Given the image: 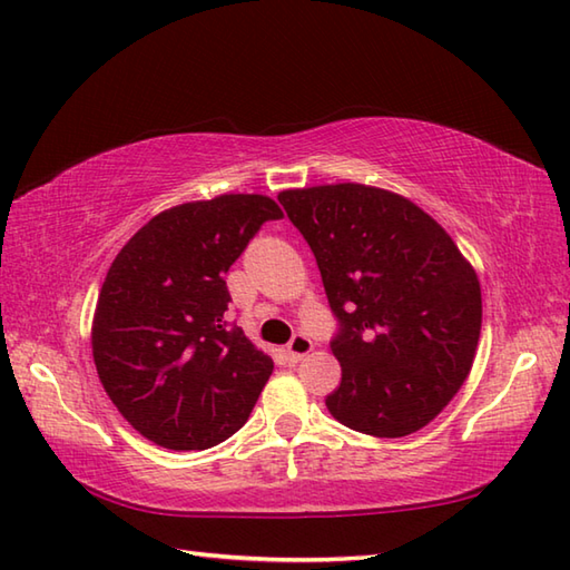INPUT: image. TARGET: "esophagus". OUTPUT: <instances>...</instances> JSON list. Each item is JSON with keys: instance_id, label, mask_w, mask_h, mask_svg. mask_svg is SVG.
<instances>
[{"instance_id": "obj_1", "label": "esophagus", "mask_w": 570, "mask_h": 570, "mask_svg": "<svg viewBox=\"0 0 570 570\" xmlns=\"http://www.w3.org/2000/svg\"><path fill=\"white\" fill-rule=\"evenodd\" d=\"M311 350H313L311 337L298 333V335L292 337V343H288L286 355H288V360H292V362H298V360H304V357L311 353Z\"/></svg>"}]
</instances>
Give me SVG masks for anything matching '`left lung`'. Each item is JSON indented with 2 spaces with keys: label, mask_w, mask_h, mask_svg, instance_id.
Returning <instances> with one entry per match:
<instances>
[{
  "label": "left lung",
  "mask_w": 570,
  "mask_h": 570,
  "mask_svg": "<svg viewBox=\"0 0 570 570\" xmlns=\"http://www.w3.org/2000/svg\"><path fill=\"white\" fill-rule=\"evenodd\" d=\"M278 203L308 242L341 321L331 347L343 377L325 406L374 439L416 433L472 370L482 325L475 269L399 193L333 184L282 190Z\"/></svg>",
  "instance_id": "obj_1"
}]
</instances>
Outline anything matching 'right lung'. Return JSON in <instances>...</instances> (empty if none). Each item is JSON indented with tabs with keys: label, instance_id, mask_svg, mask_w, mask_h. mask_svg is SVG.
Segmentation results:
<instances>
[{
	"label": "right lung",
	"instance_id": "obj_1",
	"mask_svg": "<svg viewBox=\"0 0 570 570\" xmlns=\"http://www.w3.org/2000/svg\"><path fill=\"white\" fill-rule=\"evenodd\" d=\"M278 217L269 196L225 193L154 215L119 249L95 306L92 360L144 439L205 451L247 421L274 362L227 328L225 274Z\"/></svg>",
	"mask_w": 570,
	"mask_h": 570
}]
</instances>
